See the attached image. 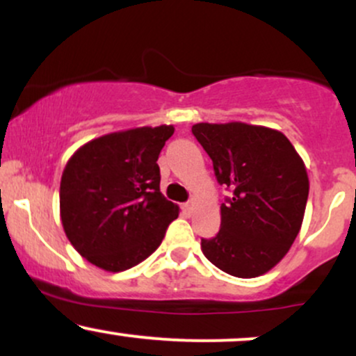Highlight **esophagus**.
<instances>
[{"label": "esophagus", "instance_id": "esophagus-1", "mask_svg": "<svg viewBox=\"0 0 356 356\" xmlns=\"http://www.w3.org/2000/svg\"><path fill=\"white\" fill-rule=\"evenodd\" d=\"M184 212H186V214H192V212H194V201H189V202H186L184 204Z\"/></svg>", "mask_w": 356, "mask_h": 356}]
</instances>
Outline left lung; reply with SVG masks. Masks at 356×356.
Instances as JSON below:
<instances>
[{
	"label": "left lung",
	"instance_id": "1",
	"mask_svg": "<svg viewBox=\"0 0 356 356\" xmlns=\"http://www.w3.org/2000/svg\"><path fill=\"white\" fill-rule=\"evenodd\" d=\"M192 134L212 159L220 186V229L202 239L204 256L236 277L268 273L301 229L309 181L303 159L280 130L243 122L195 124Z\"/></svg>",
	"mask_w": 356,
	"mask_h": 356
}]
</instances>
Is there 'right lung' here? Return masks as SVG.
Wrapping results in <instances>:
<instances>
[{"label":"right lung","instance_id":"obj_1","mask_svg":"<svg viewBox=\"0 0 356 356\" xmlns=\"http://www.w3.org/2000/svg\"><path fill=\"white\" fill-rule=\"evenodd\" d=\"M172 125L137 127L81 145L65 165L60 218L72 246L110 273L142 263L161 246L179 206L161 192L157 159Z\"/></svg>","mask_w":356,"mask_h":356}]
</instances>
